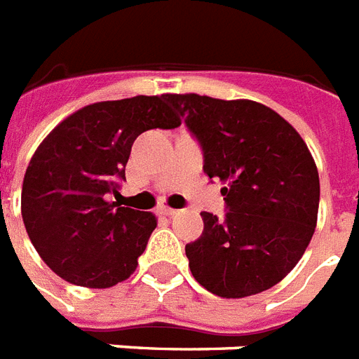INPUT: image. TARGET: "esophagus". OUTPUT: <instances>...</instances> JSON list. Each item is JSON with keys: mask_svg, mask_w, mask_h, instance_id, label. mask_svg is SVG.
Listing matches in <instances>:
<instances>
[{"mask_svg": "<svg viewBox=\"0 0 359 359\" xmlns=\"http://www.w3.org/2000/svg\"><path fill=\"white\" fill-rule=\"evenodd\" d=\"M157 213L163 215V217H174V215H177V211L172 208H166V205H161V208L157 209Z\"/></svg>", "mask_w": 359, "mask_h": 359, "instance_id": "esophagus-1", "label": "esophagus"}]
</instances>
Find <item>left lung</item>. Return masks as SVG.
<instances>
[{"instance_id": "8db88e82", "label": "left lung", "mask_w": 359, "mask_h": 359, "mask_svg": "<svg viewBox=\"0 0 359 359\" xmlns=\"http://www.w3.org/2000/svg\"><path fill=\"white\" fill-rule=\"evenodd\" d=\"M220 180L226 215L203 211V231L185 246L194 280L222 298L257 294L293 271L313 237L319 172L302 137L250 100L166 94Z\"/></svg>"}]
</instances>
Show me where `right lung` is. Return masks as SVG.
Masks as SVG:
<instances>
[{"label": "right lung", "instance_id": "right-lung-1", "mask_svg": "<svg viewBox=\"0 0 359 359\" xmlns=\"http://www.w3.org/2000/svg\"><path fill=\"white\" fill-rule=\"evenodd\" d=\"M180 124L166 94L135 96L79 109L42 140L25 170L22 219L39 256L62 280L105 289L133 274L157 220L107 196L126 180L135 139Z\"/></svg>", "mask_w": 359, "mask_h": 359}]
</instances>
